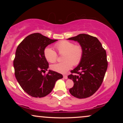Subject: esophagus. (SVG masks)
Returning <instances> with one entry per match:
<instances>
[{"mask_svg":"<svg viewBox=\"0 0 123 123\" xmlns=\"http://www.w3.org/2000/svg\"><path fill=\"white\" fill-rule=\"evenodd\" d=\"M63 78L65 79H68V76L65 75V74H64V75L63 76Z\"/></svg>","mask_w":123,"mask_h":123,"instance_id":"1","label":"esophagus"}]
</instances>
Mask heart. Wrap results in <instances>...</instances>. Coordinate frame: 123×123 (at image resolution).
Here are the masks:
<instances>
[{
	"label": "heart",
	"instance_id": "1",
	"mask_svg": "<svg viewBox=\"0 0 123 123\" xmlns=\"http://www.w3.org/2000/svg\"><path fill=\"white\" fill-rule=\"evenodd\" d=\"M60 54H63L62 62L55 63L50 66L51 69L57 72L65 73L70 69L73 65H77L81 61L83 57V50L80 45L74 44L73 42L68 40H62L55 44ZM44 56L47 61L54 63L57 59V54L50 47L45 48Z\"/></svg>",
	"mask_w": 123,
	"mask_h": 123
}]
</instances>
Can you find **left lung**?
Listing matches in <instances>:
<instances>
[{"label": "left lung", "mask_w": 123, "mask_h": 123, "mask_svg": "<svg viewBox=\"0 0 123 123\" xmlns=\"http://www.w3.org/2000/svg\"><path fill=\"white\" fill-rule=\"evenodd\" d=\"M68 39L78 42L83 50L79 64L68 76L74 83L69 92L76 98H88L102 84L108 68L106 53L98 39L89 35L83 33Z\"/></svg>", "instance_id": "obj_1"}]
</instances>
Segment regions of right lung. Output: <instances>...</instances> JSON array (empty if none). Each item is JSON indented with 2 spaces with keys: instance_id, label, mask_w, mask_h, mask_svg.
Listing matches in <instances>:
<instances>
[{
  "instance_id": "add662e5",
  "label": "right lung",
  "mask_w": 123,
  "mask_h": 123,
  "mask_svg": "<svg viewBox=\"0 0 123 123\" xmlns=\"http://www.w3.org/2000/svg\"><path fill=\"white\" fill-rule=\"evenodd\" d=\"M57 40L49 39L39 33H32L18 45L13 62L15 76L21 88L35 98H42L51 92L55 82L62 79L60 73L49 70V63L44 56L48 45Z\"/></svg>"
}]
</instances>
